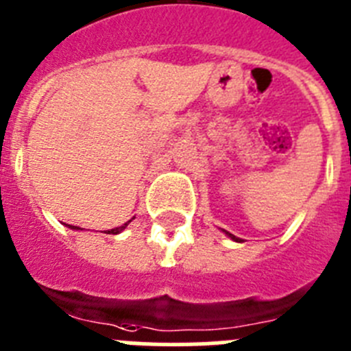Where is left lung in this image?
<instances>
[{
	"mask_svg": "<svg viewBox=\"0 0 351 351\" xmlns=\"http://www.w3.org/2000/svg\"><path fill=\"white\" fill-rule=\"evenodd\" d=\"M223 232H226V234H227V236H229V238H230V239H234V241H239V238H236V236H234V234H230V232H227V230H223Z\"/></svg>",
	"mask_w": 351,
	"mask_h": 351,
	"instance_id": "left-lung-1",
	"label": "left lung"
}]
</instances>
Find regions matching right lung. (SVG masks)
Listing matches in <instances>:
<instances>
[{
    "label": "right lung",
    "mask_w": 351,
    "mask_h": 351,
    "mask_svg": "<svg viewBox=\"0 0 351 351\" xmlns=\"http://www.w3.org/2000/svg\"><path fill=\"white\" fill-rule=\"evenodd\" d=\"M132 220V219H131ZM131 220H129V222H131ZM129 222H125L124 226H121V227H115V229H110V230H105L106 234H119V232H122V230L125 229V227H128V223ZM66 226H68V223H66ZM69 229H75V230H78V227L77 226H68Z\"/></svg>",
    "instance_id": "1"
}]
</instances>
